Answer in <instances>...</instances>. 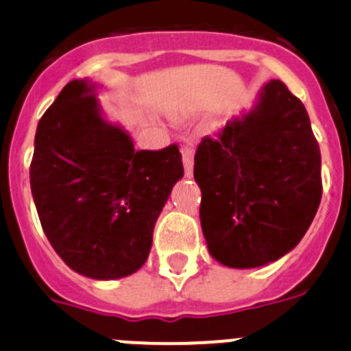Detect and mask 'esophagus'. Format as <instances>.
<instances>
[{
	"instance_id": "34e87169",
	"label": "esophagus",
	"mask_w": 351,
	"mask_h": 351,
	"mask_svg": "<svg viewBox=\"0 0 351 351\" xmlns=\"http://www.w3.org/2000/svg\"><path fill=\"white\" fill-rule=\"evenodd\" d=\"M182 158H183V166H185V175L192 176L193 175V146L192 144H185L182 147Z\"/></svg>"
}]
</instances>
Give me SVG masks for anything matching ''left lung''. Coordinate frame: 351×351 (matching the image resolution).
<instances>
[{"label":"left lung","instance_id":"1","mask_svg":"<svg viewBox=\"0 0 351 351\" xmlns=\"http://www.w3.org/2000/svg\"><path fill=\"white\" fill-rule=\"evenodd\" d=\"M193 176L202 231L219 263L254 268L284 256L323 195L319 144L302 101L271 80L250 113L202 139Z\"/></svg>","mask_w":351,"mask_h":351}]
</instances>
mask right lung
<instances>
[{"mask_svg":"<svg viewBox=\"0 0 351 351\" xmlns=\"http://www.w3.org/2000/svg\"><path fill=\"white\" fill-rule=\"evenodd\" d=\"M182 176L178 146L134 149L129 134L101 117L86 80L69 81L38 120L32 195L49 243L84 277L113 280L146 263Z\"/></svg>","mask_w":351,"mask_h":351,"instance_id":"obj_1","label":"right lung"}]
</instances>
